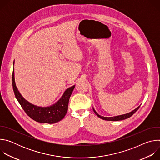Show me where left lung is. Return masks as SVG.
Instances as JSON below:
<instances>
[{"label": "left lung", "instance_id": "left-lung-1", "mask_svg": "<svg viewBox=\"0 0 160 160\" xmlns=\"http://www.w3.org/2000/svg\"><path fill=\"white\" fill-rule=\"evenodd\" d=\"M140 108V106H138L136 109H135L134 110H133L132 111H131L130 112H128L127 114H125V115H120V116H117V117H102L96 112V111L94 110V109L93 108V110L94 111V112L96 113V115L100 118L104 120H108V121H119V120H125L127 119L128 118H130V117H132L133 114L139 109V108Z\"/></svg>", "mask_w": 160, "mask_h": 160}]
</instances>
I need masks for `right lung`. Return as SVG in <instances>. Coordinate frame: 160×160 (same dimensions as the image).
I'll list each match as a JSON object with an SVG mask.
<instances>
[{"label": "right lung", "mask_w": 160, "mask_h": 160, "mask_svg": "<svg viewBox=\"0 0 160 160\" xmlns=\"http://www.w3.org/2000/svg\"><path fill=\"white\" fill-rule=\"evenodd\" d=\"M12 88L16 98L27 115L33 120L42 123H55L61 120L68 111V102L75 85L66 90L61 98L54 105L48 108L34 106L25 100L19 92L14 81V69L12 75Z\"/></svg>", "instance_id": "right-lung-1"}]
</instances>
